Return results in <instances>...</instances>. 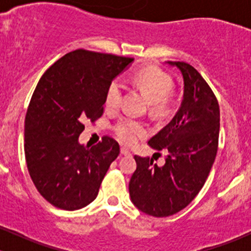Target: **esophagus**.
I'll list each match as a JSON object with an SVG mask.
<instances>
[{
	"instance_id": "1",
	"label": "esophagus",
	"mask_w": 251,
	"mask_h": 251,
	"mask_svg": "<svg viewBox=\"0 0 251 251\" xmlns=\"http://www.w3.org/2000/svg\"><path fill=\"white\" fill-rule=\"evenodd\" d=\"M121 154H123V155H131V151L123 147V148H121Z\"/></svg>"
}]
</instances>
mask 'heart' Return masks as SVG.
<instances>
[{
  "mask_svg": "<svg viewBox=\"0 0 251 251\" xmlns=\"http://www.w3.org/2000/svg\"><path fill=\"white\" fill-rule=\"evenodd\" d=\"M132 82L143 91L154 113L164 114L170 109L173 104L170 92L174 87V80L168 73L156 67L142 68L133 74ZM121 96L123 83L120 80H113L105 91V107L109 109L118 108L121 102ZM115 131L120 141L126 144H133L147 135L146 126L132 119H123L119 121Z\"/></svg>",
  "mask_w": 251,
  "mask_h": 251,
  "instance_id": "1",
  "label": "heart"
}]
</instances>
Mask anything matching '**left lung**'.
Wrapping results in <instances>:
<instances>
[{
	"mask_svg": "<svg viewBox=\"0 0 251 251\" xmlns=\"http://www.w3.org/2000/svg\"><path fill=\"white\" fill-rule=\"evenodd\" d=\"M183 77V100L173 120L148 141L165 151V164L135 155L128 183L131 201L147 215L166 217L181 211L203 188L219 146L220 108L203 76L184 62H168ZM159 154V153H155Z\"/></svg>",
	"mask_w": 251,
	"mask_h": 251,
	"instance_id": "left-lung-1",
	"label": "left lung"
}]
</instances>
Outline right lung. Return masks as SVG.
Returning <instances> with one entry per match:
<instances>
[{
  "instance_id": "right-lung-1",
  "label": "right lung",
  "mask_w": 251,
  "mask_h": 251,
  "mask_svg": "<svg viewBox=\"0 0 251 251\" xmlns=\"http://www.w3.org/2000/svg\"><path fill=\"white\" fill-rule=\"evenodd\" d=\"M133 58L76 50L58 59L34 91L24 128L27 170L35 187L54 206L77 210L93 201L119 143L103 137L83 146V121L100 118L105 91Z\"/></svg>"
}]
</instances>
